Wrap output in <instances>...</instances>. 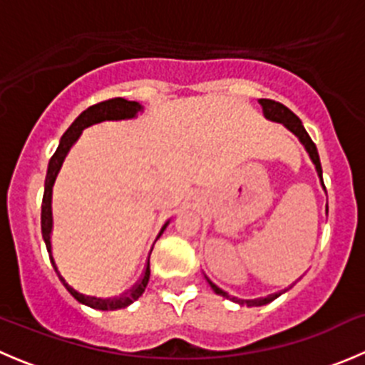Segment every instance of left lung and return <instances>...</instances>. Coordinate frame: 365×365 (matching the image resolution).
Wrapping results in <instances>:
<instances>
[{
  "label": "left lung",
  "mask_w": 365,
  "mask_h": 365,
  "mask_svg": "<svg viewBox=\"0 0 365 365\" xmlns=\"http://www.w3.org/2000/svg\"><path fill=\"white\" fill-rule=\"evenodd\" d=\"M259 104H261V108H263V114H264V118H267V120L275 121V123H282L286 128H288L289 132H293V134L297 135L298 141H300L302 145H304L305 152H307L309 157H311L312 164H314V168H316V173H318V176H319V182H322V185H323V171H322V162H319L318 150H316V145H314V143H312V139L309 138L307 130H305L304 125H302L300 118H298L293 111H289V109L286 108V106H282L281 102L270 101V98H259ZM323 189H325V185H323ZM327 213H329V205H327ZM205 277H206V275H205ZM206 281H208L210 288H212L213 292L217 293V295L226 297V298H230V300L237 302V304L247 305V307H259V305H267V304H270L272 300H275V298L281 295V293H275V295H270V297H267V298H254V300H242V298L227 295V293L224 292V289H220L219 286L213 284V282L210 281L208 277H206Z\"/></svg>",
  "instance_id": "8db88e82"
}]
</instances>
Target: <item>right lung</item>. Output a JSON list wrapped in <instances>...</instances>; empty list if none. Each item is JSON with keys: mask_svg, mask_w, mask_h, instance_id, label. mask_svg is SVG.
Here are the masks:
<instances>
[{"mask_svg": "<svg viewBox=\"0 0 365 365\" xmlns=\"http://www.w3.org/2000/svg\"><path fill=\"white\" fill-rule=\"evenodd\" d=\"M141 111H143V106L139 104V102L125 101V98H111V101H106V102H101V104L91 106V108H88L86 111L81 113L79 116L73 120V123L67 128V132L61 135L60 145H58L56 152H54V155L51 157L49 165H47V176H46V185H43V200H42V237H43V242H46L47 252H49L51 263H53V268L56 270L58 277H60V281L63 282L65 288L68 289L70 295L76 298L77 302H81V304L88 305V307L91 309H98V311H116V309H123L127 307V305H130L134 300H138V298L145 293L146 286H148L150 259H148V264H146L145 275H143L141 281H139L130 292H127L121 297L97 298V297L83 295V293H79L77 289H73L72 286L65 281L63 275L60 274V270H58L56 267V261H54L53 257V245H51V233H53V187H54V182H56L58 173H60L61 165H63L65 157H67V153L73 146V143H76L77 139H79V135L83 134L84 128L91 127V125L95 123H102V121L132 120V118L138 116V113ZM168 224L169 220L162 226L159 237L164 233Z\"/></svg>", "mask_w": 365, "mask_h": 365, "instance_id": "1", "label": "right lung"}]
</instances>
